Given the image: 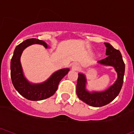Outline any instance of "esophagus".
Instances as JSON below:
<instances>
[{
  "label": "esophagus",
  "mask_w": 134,
  "mask_h": 134,
  "mask_svg": "<svg viewBox=\"0 0 134 134\" xmlns=\"http://www.w3.org/2000/svg\"><path fill=\"white\" fill-rule=\"evenodd\" d=\"M80 65H79L78 63H74V64L72 65V69L73 70H74V71H76V70H78L79 69H80Z\"/></svg>",
  "instance_id": "esophagus-1"
}]
</instances>
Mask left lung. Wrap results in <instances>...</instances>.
<instances>
[{
    "label": "left lung",
    "instance_id": "left-lung-1",
    "mask_svg": "<svg viewBox=\"0 0 134 134\" xmlns=\"http://www.w3.org/2000/svg\"><path fill=\"white\" fill-rule=\"evenodd\" d=\"M106 46V55L105 59L98 61L99 64L111 66L114 68L118 74V78L114 83L107 90L101 92L87 91L86 88L87 78L83 73H78L76 85V94L79 99L86 104L94 107H100L110 103L116 98L120 92L123 83L125 65L121 54L119 50L114 48L110 43H104Z\"/></svg>",
    "mask_w": 134,
    "mask_h": 134
}]
</instances>
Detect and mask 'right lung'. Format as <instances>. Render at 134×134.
<instances>
[{
  "mask_svg": "<svg viewBox=\"0 0 134 134\" xmlns=\"http://www.w3.org/2000/svg\"><path fill=\"white\" fill-rule=\"evenodd\" d=\"M33 44H40L47 48L48 46L43 40L30 38L18 45L14 51L11 60V78L13 85L24 98L31 101H40L52 96L57 90L58 84L69 69H62L54 72L46 81L40 83H32L25 77L23 72L20 57L23 51Z\"/></svg>",
  "mask_w": 134,
  "mask_h": 134,
  "instance_id": "obj_1",
  "label": "right lung"
}]
</instances>
